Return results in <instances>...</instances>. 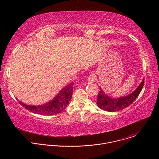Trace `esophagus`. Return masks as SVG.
Listing matches in <instances>:
<instances>
[{"mask_svg":"<svg viewBox=\"0 0 159 159\" xmlns=\"http://www.w3.org/2000/svg\"><path fill=\"white\" fill-rule=\"evenodd\" d=\"M95 75L94 74H90L89 77H88V83L89 84H92L94 82V80H95Z\"/></svg>","mask_w":159,"mask_h":159,"instance_id":"esophagus-1","label":"esophagus"}]
</instances>
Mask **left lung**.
I'll return each mask as SVG.
<instances>
[{
	"label": "left lung",
	"instance_id": "8db88e82",
	"mask_svg": "<svg viewBox=\"0 0 159 159\" xmlns=\"http://www.w3.org/2000/svg\"><path fill=\"white\" fill-rule=\"evenodd\" d=\"M144 85V80L139 85V87L131 94L118 99H112L106 95L101 89H100L98 96L97 105L98 106L104 111L109 112H115L121 110L128 107L139 96L141 90Z\"/></svg>",
	"mask_w": 159,
	"mask_h": 159
}]
</instances>
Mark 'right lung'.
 Here are the masks:
<instances>
[{"instance_id": "1", "label": "right lung", "mask_w": 159, "mask_h": 159, "mask_svg": "<svg viewBox=\"0 0 159 159\" xmlns=\"http://www.w3.org/2000/svg\"><path fill=\"white\" fill-rule=\"evenodd\" d=\"M74 84L70 83L63 88L58 96L47 104L36 106L26 105L19 101V103L26 109L39 115L48 116L58 114L65 109L72 99Z\"/></svg>"}]
</instances>
